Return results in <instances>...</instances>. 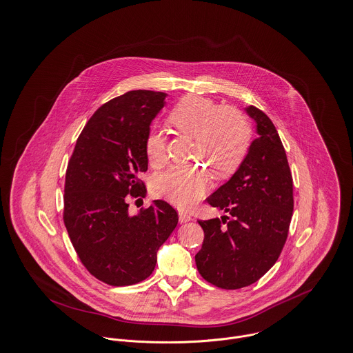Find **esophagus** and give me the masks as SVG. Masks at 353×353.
Here are the masks:
<instances>
[{
	"label": "esophagus",
	"mask_w": 353,
	"mask_h": 353,
	"mask_svg": "<svg viewBox=\"0 0 353 353\" xmlns=\"http://www.w3.org/2000/svg\"><path fill=\"white\" fill-rule=\"evenodd\" d=\"M191 219H192V216H191L190 214L183 212V211L179 212V221H180V223H187V222H190Z\"/></svg>",
	"instance_id": "obj_1"
}]
</instances>
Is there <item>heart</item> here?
Returning a JSON list of instances; mask_svg holds the SVG:
<instances>
[{"mask_svg":"<svg viewBox=\"0 0 353 353\" xmlns=\"http://www.w3.org/2000/svg\"><path fill=\"white\" fill-rule=\"evenodd\" d=\"M168 123L179 134L194 138V157L209 169L203 165L173 166L154 179L153 191L180 208H190L208 190L211 173L223 180L241 166L250 145V127L234 108L197 94L183 97L170 111ZM145 152L154 168L166 162V141L161 131L149 132Z\"/></svg>","mask_w":353,"mask_h":353,"instance_id":"b5f03b06","label":"heart"}]
</instances>
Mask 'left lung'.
I'll return each instance as SVG.
<instances>
[{"label":"left lung","mask_w":353,"mask_h":353,"mask_svg":"<svg viewBox=\"0 0 353 353\" xmlns=\"http://www.w3.org/2000/svg\"><path fill=\"white\" fill-rule=\"evenodd\" d=\"M245 111L259 138L232 179L207 199L230 216L199 221L204 241L195 256L197 271L225 290L250 285L274 267L294 210L292 176L274 123L253 105Z\"/></svg>","instance_id":"left-lung-1"}]
</instances>
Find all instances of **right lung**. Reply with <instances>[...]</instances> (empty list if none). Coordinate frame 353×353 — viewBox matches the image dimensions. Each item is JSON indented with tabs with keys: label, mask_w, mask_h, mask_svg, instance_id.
<instances>
[{
	"label": "right lung",
	"mask_w": 353,
	"mask_h": 353,
	"mask_svg": "<svg viewBox=\"0 0 353 353\" xmlns=\"http://www.w3.org/2000/svg\"><path fill=\"white\" fill-rule=\"evenodd\" d=\"M163 92L131 90L101 105L79 134L65 180L63 222L81 263L110 285L137 284L153 274L159 246L179 222L154 200L137 215L128 199L143 195L145 142L165 105Z\"/></svg>",
	"instance_id": "right-lung-1"
}]
</instances>
